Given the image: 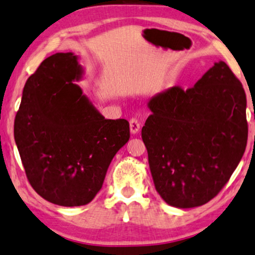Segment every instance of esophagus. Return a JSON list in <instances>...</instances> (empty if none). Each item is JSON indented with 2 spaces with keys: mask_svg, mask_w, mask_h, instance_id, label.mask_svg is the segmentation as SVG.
Wrapping results in <instances>:
<instances>
[{
  "mask_svg": "<svg viewBox=\"0 0 255 255\" xmlns=\"http://www.w3.org/2000/svg\"><path fill=\"white\" fill-rule=\"evenodd\" d=\"M129 127H130V133L131 134H137L140 131V122L137 119H131L129 121Z\"/></svg>",
  "mask_w": 255,
  "mask_h": 255,
  "instance_id": "esophagus-1",
  "label": "esophagus"
}]
</instances>
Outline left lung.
Wrapping results in <instances>:
<instances>
[{
	"label": "left lung",
	"mask_w": 255,
	"mask_h": 255,
	"mask_svg": "<svg viewBox=\"0 0 255 255\" xmlns=\"http://www.w3.org/2000/svg\"><path fill=\"white\" fill-rule=\"evenodd\" d=\"M142 128L155 189L179 209L204 205L238 167L249 127L243 85L223 60L189 90L174 86L149 100Z\"/></svg>",
	"instance_id": "left-lung-1"
}]
</instances>
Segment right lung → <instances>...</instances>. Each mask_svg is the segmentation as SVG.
Returning <instances> with one entry per match:
<instances>
[{
    "label": "right lung",
    "instance_id": "right-lung-1",
    "mask_svg": "<svg viewBox=\"0 0 255 255\" xmlns=\"http://www.w3.org/2000/svg\"><path fill=\"white\" fill-rule=\"evenodd\" d=\"M84 67L72 52L43 60L26 80L13 136L26 177L47 202L86 205L103 188L115 154L129 140L125 119L107 120L74 81Z\"/></svg>",
    "mask_w": 255,
    "mask_h": 255
}]
</instances>
